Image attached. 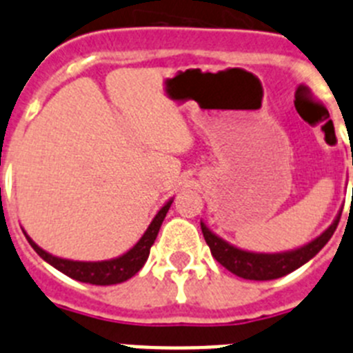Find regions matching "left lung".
Returning <instances> with one entry per match:
<instances>
[{
  "instance_id": "1",
  "label": "left lung",
  "mask_w": 353,
  "mask_h": 353,
  "mask_svg": "<svg viewBox=\"0 0 353 353\" xmlns=\"http://www.w3.org/2000/svg\"><path fill=\"white\" fill-rule=\"evenodd\" d=\"M341 212L343 208L338 212L332 224L327 228L325 232L320 233L316 239L310 240L307 244L301 245V248L283 252H254L240 249L221 239L219 235H215L203 221H201V232H203L205 242L210 248L212 256L219 261L224 269L239 277L251 279V281H270V279H277V277H283L293 270H297L299 267L307 263L311 258L316 256L318 252L322 251L323 245L329 242L330 236L334 235Z\"/></svg>"
}]
</instances>
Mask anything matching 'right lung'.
Wrapping results in <instances>:
<instances>
[{"mask_svg": "<svg viewBox=\"0 0 353 353\" xmlns=\"http://www.w3.org/2000/svg\"><path fill=\"white\" fill-rule=\"evenodd\" d=\"M171 203H173V198H170L166 203L162 205L161 210L155 214L152 223L146 228V232L141 235V239H139L129 251L123 252V254H120V256L117 258H111V260L77 261L68 260V258L54 256L51 252L43 251L40 245H37L35 242H33V239H31L24 230L23 232L24 235H26L31 248L37 251V254H39L43 261H48L49 265H52L56 270L63 272L65 276L72 277V279H76V281L81 283H90V285H118V283H123L127 281V279H130L132 276H136V274L143 269L145 261L148 260L150 248L154 245L155 239H157L159 230H161L162 226V221L166 217Z\"/></svg>", "mask_w": 353, "mask_h": 353, "instance_id": "obj_1", "label": "right lung"}]
</instances>
